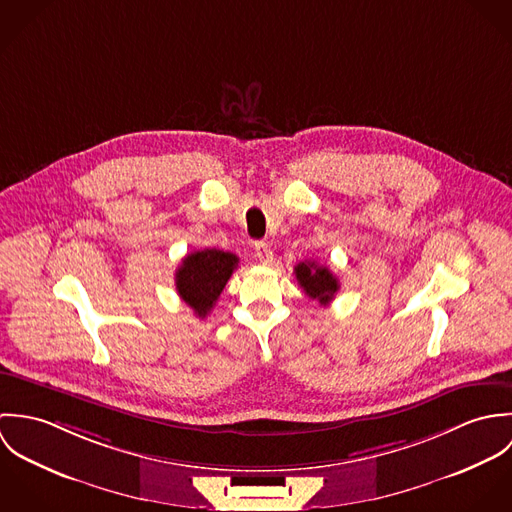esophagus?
Instances as JSON below:
<instances>
[{
    "mask_svg": "<svg viewBox=\"0 0 512 512\" xmlns=\"http://www.w3.org/2000/svg\"><path fill=\"white\" fill-rule=\"evenodd\" d=\"M256 258H258L262 264H272L274 252H272V248H270L266 242H260V244H256Z\"/></svg>",
    "mask_w": 512,
    "mask_h": 512,
    "instance_id": "34e87169",
    "label": "esophagus"
}]
</instances>
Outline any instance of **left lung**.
Returning <instances> with one entry per match:
<instances>
[{"label": "left lung", "mask_w": 512, "mask_h": 512, "mask_svg": "<svg viewBox=\"0 0 512 512\" xmlns=\"http://www.w3.org/2000/svg\"><path fill=\"white\" fill-rule=\"evenodd\" d=\"M293 272L305 295L317 299L321 305H329L335 293L339 292V280L325 266L315 262H299Z\"/></svg>", "instance_id": "left-lung-1"}]
</instances>
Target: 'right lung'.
I'll return each instance as SVG.
<instances>
[{
    "label": "right lung",
    "mask_w": 512,
    "mask_h": 512,
    "mask_svg": "<svg viewBox=\"0 0 512 512\" xmlns=\"http://www.w3.org/2000/svg\"><path fill=\"white\" fill-rule=\"evenodd\" d=\"M238 256L217 248L187 254L175 272V286L181 299L199 315L207 317L230 280Z\"/></svg>",
    "instance_id": "right-lung-1"
}]
</instances>
